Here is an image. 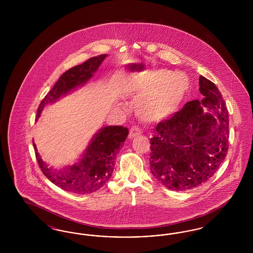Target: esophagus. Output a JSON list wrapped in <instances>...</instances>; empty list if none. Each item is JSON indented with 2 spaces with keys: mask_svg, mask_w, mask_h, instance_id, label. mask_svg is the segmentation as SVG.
<instances>
[{
  "mask_svg": "<svg viewBox=\"0 0 253 253\" xmlns=\"http://www.w3.org/2000/svg\"><path fill=\"white\" fill-rule=\"evenodd\" d=\"M141 134V130L137 127H132L131 130H130V133H129V138L132 139L133 137L137 136V135H140Z\"/></svg>",
  "mask_w": 253,
  "mask_h": 253,
  "instance_id": "obj_1",
  "label": "esophagus"
}]
</instances>
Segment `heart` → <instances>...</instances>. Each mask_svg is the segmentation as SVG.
Instances as JSON below:
<instances>
[{"mask_svg": "<svg viewBox=\"0 0 253 253\" xmlns=\"http://www.w3.org/2000/svg\"><path fill=\"white\" fill-rule=\"evenodd\" d=\"M159 69L135 74L124 85L126 95L138 97L136 114L145 121L162 120L179 107L190 89L189 79L182 73Z\"/></svg>", "mask_w": 253, "mask_h": 253, "instance_id": "1", "label": "heart"}]
</instances>
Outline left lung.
Instances as JSON below:
<instances>
[{"label":"left lung","mask_w":253,"mask_h":253,"mask_svg":"<svg viewBox=\"0 0 253 253\" xmlns=\"http://www.w3.org/2000/svg\"><path fill=\"white\" fill-rule=\"evenodd\" d=\"M199 85L204 98L187 102L159 122L150 141L151 172L171 191H188L210 179L228 153L229 113L223 96L203 76Z\"/></svg>","instance_id":"left-lung-1"}]
</instances>
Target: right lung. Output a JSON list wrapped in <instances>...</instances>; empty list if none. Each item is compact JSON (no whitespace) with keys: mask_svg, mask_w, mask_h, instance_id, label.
<instances>
[{"mask_svg":"<svg viewBox=\"0 0 253 253\" xmlns=\"http://www.w3.org/2000/svg\"><path fill=\"white\" fill-rule=\"evenodd\" d=\"M107 56V54H104L91 58L83 64L63 73L42 100L37 112L36 121L46 105L56 102L60 97L86 84L94 77ZM128 133V128L123 126L100 128L92 136L81 157L72 165L64 166L60 169L49 167L38 153L34 142L33 146L39 166L49 180L66 192L87 194L102 188L111 178L116 164V157L124 145Z\"/></svg>","mask_w":253,"mask_h":253,"instance_id":"add662e5","label":"right lung"}]
</instances>
